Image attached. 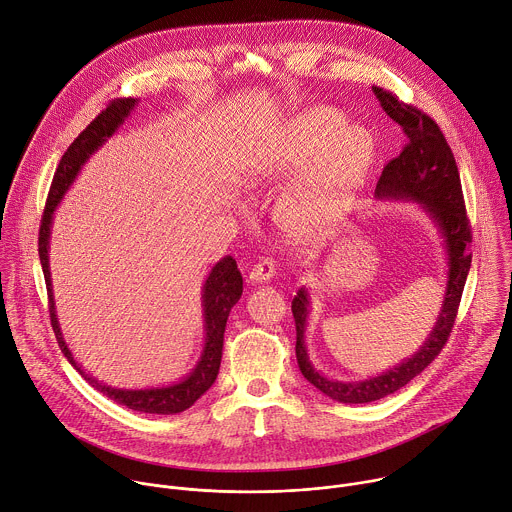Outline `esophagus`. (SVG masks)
<instances>
[{"label":"esophagus","mask_w":512,"mask_h":512,"mask_svg":"<svg viewBox=\"0 0 512 512\" xmlns=\"http://www.w3.org/2000/svg\"><path fill=\"white\" fill-rule=\"evenodd\" d=\"M275 273V263L269 259V257H261L253 267H251V273H249V279L253 283H265L273 277Z\"/></svg>","instance_id":"esophagus-1"}]
</instances>
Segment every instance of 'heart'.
Returning <instances> with one entry per match:
<instances>
[{
    "label": "heart",
    "instance_id": "heart-1",
    "mask_svg": "<svg viewBox=\"0 0 512 512\" xmlns=\"http://www.w3.org/2000/svg\"><path fill=\"white\" fill-rule=\"evenodd\" d=\"M326 147L329 150L318 166L291 186L279 202L281 227L298 239L318 237L346 194L367 172L373 158L369 133L360 127H346L344 115L334 109H314L287 127L257 168L259 178H283L304 168Z\"/></svg>",
    "mask_w": 512,
    "mask_h": 512
}]
</instances>
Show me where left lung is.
<instances>
[{
	"label": "left lung",
	"instance_id": "left-lung-1",
	"mask_svg": "<svg viewBox=\"0 0 512 512\" xmlns=\"http://www.w3.org/2000/svg\"><path fill=\"white\" fill-rule=\"evenodd\" d=\"M373 93L377 95L383 111L403 127V133L409 139L403 152L383 168L377 182V196L415 200L423 206L444 237L448 251V283L440 316H437V322L423 346L411 358L403 360L399 367L358 383L330 381L312 367L304 342L310 296L306 287L298 291V296L291 302V312H294L296 320L298 367L318 391L340 403L379 401L405 387L413 377L429 367L450 338L472 263V231L466 216L460 172L440 125L427 113L399 101L397 95L381 87H373Z\"/></svg>",
	"mask_w": 512,
	"mask_h": 512
}]
</instances>
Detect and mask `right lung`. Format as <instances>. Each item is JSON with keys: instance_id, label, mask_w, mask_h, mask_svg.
Instances as JSON below:
<instances>
[{"instance_id": "obj_1", "label": "right lung", "mask_w": 512, "mask_h": 512, "mask_svg": "<svg viewBox=\"0 0 512 512\" xmlns=\"http://www.w3.org/2000/svg\"><path fill=\"white\" fill-rule=\"evenodd\" d=\"M135 99H113L109 101V105L79 133V137L68 145V150L64 152L52 184H50V192L46 198V206H44V214H42V223H40V235H38V255H40V263H42V271H44V279H46V289H48V304H50V324L52 330L56 334L58 346L64 352V356L68 358V362L75 367L85 381L95 387L97 391H101L103 395H107L109 399H113L119 405H125L133 411H141V413H158V415H174L180 411H186L188 407H192L216 381L218 375V367H221V358H223V340H225V326L231 314V308L239 302L241 294H243V277L241 271L237 269V261L227 255L221 261H218L202 287V308H204V348L200 354V360L196 367L192 369V373L170 387H158V389H137V391H129V389H113L107 387L103 383H99L97 379L89 377L81 364H77V360L72 358L60 326H58V318H56V308H54V296H52V279H50V265H48V243H50V225H52V216L54 210L58 206V202L62 200L64 192L70 188V184L75 182L79 170L83 168V164L101 148V145L107 141V137H111L117 127L125 121V117L131 113V109L135 107Z\"/></svg>"}]
</instances>
